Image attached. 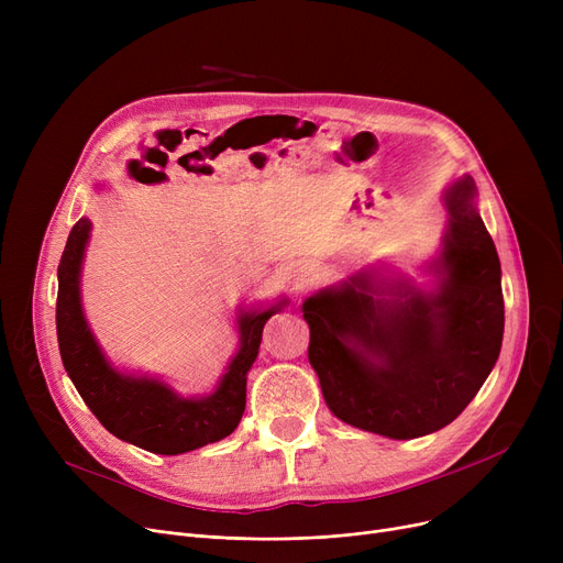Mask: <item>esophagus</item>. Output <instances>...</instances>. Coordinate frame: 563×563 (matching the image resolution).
I'll return each instance as SVG.
<instances>
[{
    "label": "esophagus",
    "mask_w": 563,
    "mask_h": 563,
    "mask_svg": "<svg viewBox=\"0 0 563 563\" xmlns=\"http://www.w3.org/2000/svg\"><path fill=\"white\" fill-rule=\"evenodd\" d=\"M310 278V272L308 269H297L294 272V285H297V289H301Z\"/></svg>",
    "instance_id": "34e87169"
}]
</instances>
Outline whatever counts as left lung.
I'll return each instance as SVG.
<instances>
[{
	"mask_svg": "<svg viewBox=\"0 0 563 563\" xmlns=\"http://www.w3.org/2000/svg\"><path fill=\"white\" fill-rule=\"evenodd\" d=\"M477 196L470 175L442 191L448 228L422 264L429 287L358 272L303 301L308 361L338 420L420 438L454 422L484 386L505 335V299Z\"/></svg>",
	"mask_w": 563,
	"mask_h": 563,
	"instance_id": "left-lung-1",
	"label": "left lung"
}]
</instances>
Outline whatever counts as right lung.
<instances>
[{
    "label": "right lung",
    "mask_w": 563,
    "mask_h": 563,
    "mask_svg": "<svg viewBox=\"0 0 563 563\" xmlns=\"http://www.w3.org/2000/svg\"><path fill=\"white\" fill-rule=\"evenodd\" d=\"M91 228L86 217L73 225L56 274L58 351L84 404L109 433L153 454L177 456L223 440L244 416L246 376L257 358L264 323L287 306V299L236 308L240 349L210 395L185 397L157 376L118 369L88 327L81 306V269Z\"/></svg>",
    "instance_id": "add662e5"
}]
</instances>
